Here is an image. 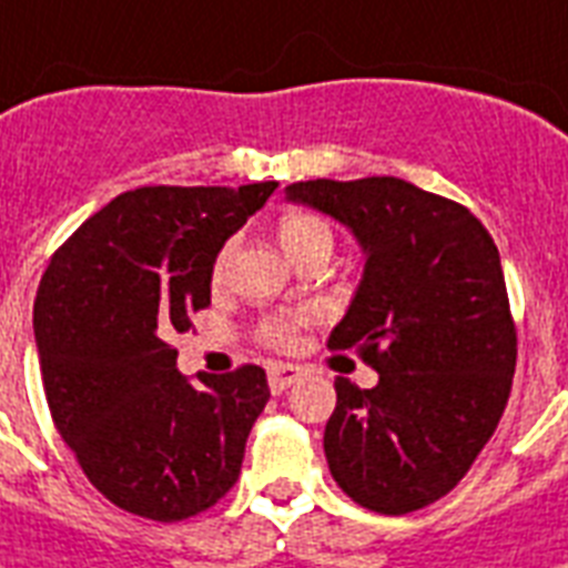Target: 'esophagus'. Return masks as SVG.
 Here are the masks:
<instances>
[{
	"mask_svg": "<svg viewBox=\"0 0 568 568\" xmlns=\"http://www.w3.org/2000/svg\"><path fill=\"white\" fill-rule=\"evenodd\" d=\"M302 368L293 363H273L270 365V372H266V377H270V388H273L275 395L278 392H284V388H290L293 383H298L302 379Z\"/></svg>",
	"mask_w": 568,
	"mask_h": 568,
	"instance_id": "esophagus-1",
	"label": "esophagus"
}]
</instances>
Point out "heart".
I'll return each instance as SVG.
<instances>
[{"mask_svg": "<svg viewBox=\"0 0 568 568\" xmlns=\"http://www.w3.org/2000/svg\"><path fill=\"white\" fill-rule=\"evenodd\" d=\"M278 241L281 246H284V252L293 255V252H302L307 250V246H316V243L334 246V232H331V226H327L322 217H316V214H304V211H298V214H287V217L281 220ZM229 252L232 250L226 246V250L220 252L217 264H214V275H217V278H223V273H226ZM298 325H302V316L270 318V322L264 325V339L270 342V345L287 348V345H293L295 342V331H298Z\"/></svg>", "mask_w": 568, "mask_h": 568, "instance_id": "1", "label": "heart"}]
</instances>
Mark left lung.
Listing matches in <instances>:
<instances>
[{
    "label": "left lung",
    "instance_id": "8db88e82",
    "mask_svg": "<svg viewBox=\"0 0 568 568\" xmlns=\"http://www.w3.org/2000/svg\"><path fill=\"white\" fill-rule=\"evenodd\" d=\"M354 234L365 266L331 348H357L374 388L336 377L325 458L357 505L388 517L447 496L503 418L517 331L494 237L464 205L397 176L287 185Z\"/></svg>",
    "mask_w": 568,
    "mask_h": 568
}]
</instances>
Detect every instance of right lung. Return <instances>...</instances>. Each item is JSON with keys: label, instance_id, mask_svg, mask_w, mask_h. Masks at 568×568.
Returning a JSON list of instances; mask_svg holds the SVG:
<instances>
[{"label": "right lung", "instance_id": "obj_1", "mask_svg": "<svg viewBox=\"0 0 568 568\" xmlns=\"http://www.w3.org/2000/svg\"><path fill=\"white\" fill-rule=\"evenodd\" d=\"M278 182L153 185L115 196L54 252L34 302L51 418L87 479L135 517L176 523L223 499L270 400L261 365L176 372L173 334L211 304L223 243Z\"/></svg>", "mask_w": 568, "mask_h": 568}]
</instances>
